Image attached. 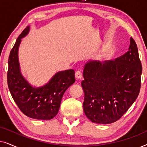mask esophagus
Instances as JSON below:
<instances>
[{"instance_id":"esophagus-1","label":"esophagus","mask_w":147,"mask_h":147,"mask_svg":"<svg viewBox=\"0 0 147 147\" xmlns=\"http://www.w3.org/2000/svg\"><path fill=\"white\" fill-rule=\"evenodd\" d=\"M75 75H76V78H77V79H80V78H82V72L81 70H78V71H76Z\"/></svg>"}]
</instances>
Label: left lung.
Here are the masks:
<instances>
[{"label":"left lung","mask_w":147,"mask_h":147,"mask_svg":"<svg viewBox=\"0 0 147 147\" xmlns=\"http://www.w3.org/2000/svg\"><path fill=\"white\" fill-rule=\"evenodd\" d=\"M141 74V62L132 38L128 51L115 61L86 64L82 86L84 111L88 119L103 124L119 120L138 97Z\"/></svg>","instance_id":"8db88e82"}]
</instances>
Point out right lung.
Returning <instances> with one entry per match:
<instances>
[{
  "label": "right lung",
  "instance_id": "1",
  "mask_svg": "<svg viewBox=\"0 0 147 147\" xmlns=\"http://www.w3.org/2000/svg\"><path fill=\"white\" fill-rule=\"evenodd\" d=\"M29 31V27L23 30L10 53L8 86L14 101L24 114L35 119L51 120L58 113L63 94L75 82V71L69 69L58 72L45 86L31 87L21 74L18 60L21 39Z\"/></svg>",
  "mask_w": 147,
  "mask_h": 147
}]
</instances>
